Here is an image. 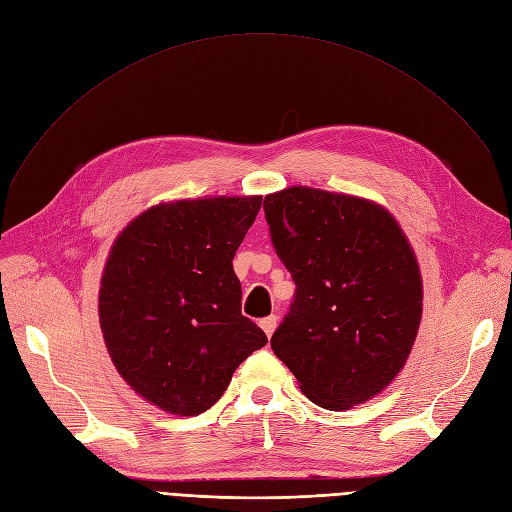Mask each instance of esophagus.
I'll return each instance as SVG.
<instances>
[{
    "label": "esophagus",
    "instance_id": "1",
    "mask_svg": "<svg viewBox=\"0 0 512 512\" xmlns=\"http://www.w3.org/2000/svg\"><path fill=\"white\" fill-rule=\"evenodd\" d=\"M260 328L267 332V337H271V334L275 332V328H277V317L275 315H269V317H264V320H260Z\"/></svg>",
    "mask_w": 512,
    "mask_h": 512
}]
</instances>
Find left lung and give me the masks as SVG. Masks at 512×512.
I'll return each instance as SVG.
<instances>
[{"instance_id": "obj_1", "label": "left lung", "mask_w": 512, "mask_h": 512, "mask_svg": "<svg viewBox=\"0 0 512 512\" xmlns=\"http://www.w3.org/2000/svg\"><path fill=\"white\" fill-rule=\"evenodd\" d=\"M264 216L296 284L275 356L322 409L377 396L411 354L424 298L398 222L377 203L307 186L264 197Z\"/></svg>"}]
</instances>
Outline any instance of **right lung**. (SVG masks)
<instances>
[{
	"label": "right lung",
	"instance_id": "right-lung-1",
	"mask_svg": "<svg viewBox=\"0 0 512 512\" xmlns=\"http://www.w3.org/2000/svg\"><path fill=\"white\" fill-rule=\"evenodd\" d=\"M262 197H209L146 209L118 235L101 277L99 322L133 390L173 415L218 402L235 368L267 345L241 315L233 269Z\"/></svg>",
	"mask_w": 512,
	"mask_h": 512
}]
</instances>
